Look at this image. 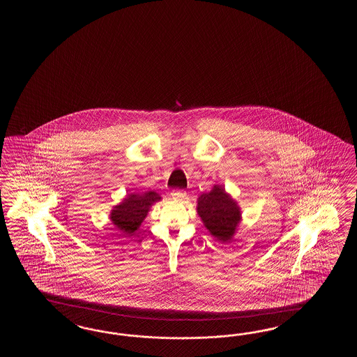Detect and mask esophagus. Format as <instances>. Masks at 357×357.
Returning a JSON list of instances; mask_svg holds the SVG:
<instances>
[{"label": "esophagus", "mask_w": 357, "mask_h": 357, "mask_svg": "<svg viewBox=\"0 0 357 357\" xmlns=\"http://www.w3.org/2000/svg\"><path fill=\"white\" fill-rule=\"evenodd\" d=\"M171 197L176 199V200H183V199H186L188 194H186V191H183V190H174V191L171 192Z\"/></svg>", "instance_id": "34e87169"}]
</instances>
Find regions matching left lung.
<instances>
[{"label": "left lung", "mask_w": 357, "mask_h": 357, "mask_svg": "<svg viewBox=\"0 0 357 357\" xmlns=\"http://www.w3.org/2000/svg\"><path fill=\"white\" fill-rule=\"evenodd\" d=\"M197 214L206 229L222 243H227L235 234L240 222V209L220 186H214L211 192L202 194L197 200Z\"/></svg>", "instance_id": "left-lung-1"}]
</instances>
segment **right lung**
Returning <instances> with one entry per match:
<instances>
[{"mask_svg": "<svg viewBox=\"0 0 357 357\" xmlns=\"http://www.w3.org/2000/svg\"><path fill=\"white\" fill-rule=\"evenodd\" d=\"M160 197L154 191H145L142 194H129L121 204L114 206L111 213V220L123 234L130 235L135 232L146 217L151 205L160 200Z\"/></svg>", "mask_w": 357, "mask_h": 357, "instance_id": "obj_1", "label": "right lung"}]
</instances>
